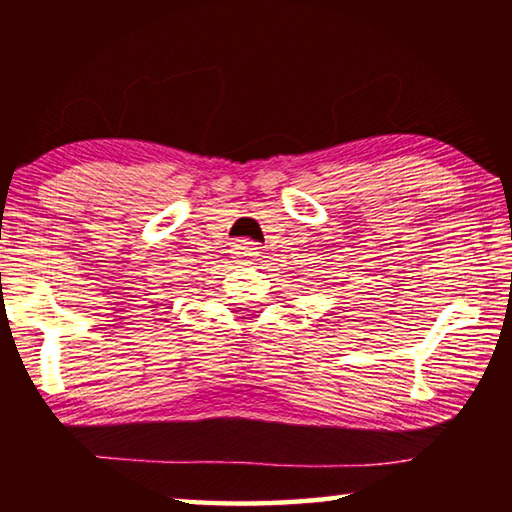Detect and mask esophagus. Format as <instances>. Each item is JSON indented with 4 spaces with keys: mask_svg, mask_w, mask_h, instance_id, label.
<instances>
[{
    "mask_svg": "<svg viewBox=\"0 0 512 512\" xmlns=\"http://www.w3.org/2000/svg\"><path fill=\"white\" fill-rule=\"evenodd\" d=\"M259 257V248L255 241H237L235 248H232V259L235 264H253V259Z\"/></svg>",
    "mask_w": 512,
    "mask_h": 512,
    "instance_id": "obj_1",
    "label": "esophagus"
}]
</instances>
